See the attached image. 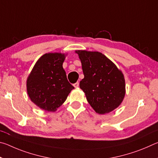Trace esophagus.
<instances>
[{
	"label": "esophagus",
	"instance_id": "esophagus-1",
	"mask_svg": "<svg viewBox=\"0 0 158 158\" xmlns=\"http://www.w3.org/2000/svg\"><path fill=\"white\" fill-rule=\"evenodd\" d=\"M73 85H74V86L75 87V88H78V87H79V83L78 81H77V82H76V83H75V84H73Z\"/></svg>",
	"mask_w": 158,
	"mask_h": 158
}]
</instances>
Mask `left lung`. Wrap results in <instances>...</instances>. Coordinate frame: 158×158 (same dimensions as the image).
<instances>
[{
	"label": "left lung",
	"instance_id": "obj_1",
	"mask_svg": "<svg viewBox=\"0 0 158 158\" xmlns=\"http://www.w3.org/2000/svg\"><path fill=\"white\" fill-rule=\"evenodd\" d=\"M84 78L79 86L90 105L99 114L114 111L125 95V81L122 71L111 60L98 52L77 50Z\"/></svg>",
	"mask_w": 158,
	"mask_h": 158
}]
</instances>
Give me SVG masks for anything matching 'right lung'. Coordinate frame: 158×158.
I'll return each instance as SVG.
<instances>
[{
    "label": "right lung",
    "mask_w": 158,
    "mask_h": 158,
    "mask_svg": "<svg viewBox=\"0 0 158 158\" xmlns=\"http://www.w3.org/2000/svg\"><path fill=\"white\" fill-rule=\"evenodd\" d=\"M66 56L57 52L45 53L37 60L26 80L31 100L44 111H56L74 89L63 68Z\"/></svg>",
    "instance_id": "1"
}]
</instances>
